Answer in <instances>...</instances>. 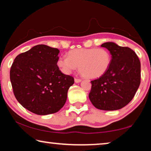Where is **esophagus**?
I'll list each match as a JSON object with an SVG mask.
<instances>
[{
    "instance_id": "1",
    "label": "esophagus",
    "mask_w": 151,
    "mask_h": 151,
    "mask_svg": "<svg viewBox=\"0 0 151 151\" xmlns=\"http://www.w3.org/2000/svg\"><path fill=\"white\" fill-rule=\"evenodd\" d=\"M81 81L82 80L81 79H79V78H75V82L76 83L81 82Z\"/></svg>"
}]
</instances>
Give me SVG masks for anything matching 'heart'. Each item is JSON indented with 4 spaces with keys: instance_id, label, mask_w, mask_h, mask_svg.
Wrapping results in <instances>:
<instances>
[{
    "instance_id": "obj_1",
    "label": "heart",
    "mask_w": 151,
    "mask_h": 151,
    "mask_svg": "<svg viewBox=\"0 0 151 151\" xmlns=\"http://www.w3.org/2000/svg\"><path fill=\"white\" fill-rule=\"evenodd\" d=\"M68 57H61L57 65L63 73L70 75L78 66L81 74L87 78L103 76L111 64V54L104 48L75 49L68 53Z\"/></svg>"
}]
</instances>
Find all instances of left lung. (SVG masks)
Wrapping results in <instances>:
<instances>
[{"mask_svg": "<svg viewBox=\"0 0 151 151\" xmlns=\"http://www.w3.org/2000/svg\"><path fill=\"white\" fill-rule=\"evenodd\" d=\"M101 47L110 51L111 64L104 75L91 81L89 98L96 109L116 111L131 102L140 86V62L129 47L112 42Z\"/></svg>", "mask_w": 151, "mask_h": 151, "instance_id": "left-lung-1", "label": "left lung"}]
</instances>
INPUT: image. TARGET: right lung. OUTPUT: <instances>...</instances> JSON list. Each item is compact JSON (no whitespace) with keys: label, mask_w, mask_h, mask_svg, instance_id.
<instances>
[{"label":"right lung","mask_w":151,"mask_h":151,"mask_svg":"<svg viewBox=\"0 0 151 151\" xmlns=\"http://www.w3.org/2000/svg\"><path fill=\"white\" fill-rule=\"evenodd\" d=\"M60 51L38 45L18 55L10 70L15 98L22 106L39 115L59 111L74 84L73 76L63 74L57 65Z\"/></svg>","instance_id":"right-lung-1"}]
</instances>
